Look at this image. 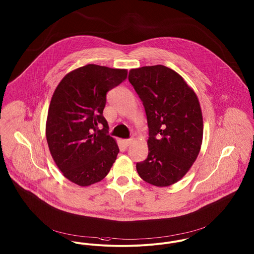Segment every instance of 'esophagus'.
<instances>
[{"mask_svg":"<svg viewBox=\"0 0 254 254\" xmlns=\"http://www.w3.org/2000/svg\"><path fill=\"white\" fill-rule=\"evenodd\" d=\"M132 142H133V139H132V138H130V139H125V140H123V143L125 144V146H129V145H131V144H132Z\"/></svg>","mask_w":254,"mask_h":254,"instance_id":"1","label":"esophagus"}]
</instances>
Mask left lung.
Masks as SVG:
<instances>
[{
  "label": "left lung",
  "instance_id": "1",
  "mask_svg": "<svg viewBox=\"0 0 254 254\" xmlns=\"http://www.w3.org/2000/svg\"><path fill=\"white\" fill-rule=\"evenodd\" d=\"M129 82L145 109L148 156L136 164L139 177L153 186L177 183L191 168L202 144L203 118L194 90L164 65L135 68Z\"/></svg>",
  "mask_w": 254,
  "mask_h": 254
}]
</instances>
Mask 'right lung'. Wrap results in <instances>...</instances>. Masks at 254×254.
Returning <instances> with one entry per match:
<instances>
[{
	"instance_id": "right-lung-1",
	"label": "right lung",
	"mask_w": 254,
	"mask_h": 254,
	"mask_svg": "<svg viewBox=\"0 0 254 254\" xmlns=\"http://www.w3.org/2000/svg\"><path fill=\"white\" fill-rule=\"evenodd\" d=\"M127 69L86 64L67 73L52 96L46 139L52 158L72 183L100 182L119 152L103 117L106 94L127 78ZM102 127V129H99Z\"/></svg>"
}]
</instances>
